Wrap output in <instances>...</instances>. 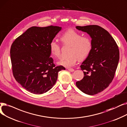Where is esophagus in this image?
<instances>
[{"mask_svg":"<svg viewBox=\"0 0 127 127\" xmlns=\"http://www.w3.org/2000/svg\"><path fill=\"white\" fill-rule=\"evenodd\" d=\"M67 69L68 70V71H69L70 72H73L74 71V70L73 68H68Z\"/></svg>","mask_w":127,"mask_h":127,"instance_id":"1","label":"esophagus"}]
</instances>
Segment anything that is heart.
I'll use <instances>...</instances> for the list:
<instances>
[{
  "label": "heart",
  "mask_w": 127,
  "mask_h": 127,
  "mask_svg": "<svg viewBox=\"0 0 127 127\" xmlns=\"http://www.w3.org/2000/svg\"><path fill=\"white\" fill-rule=\"evenodd\" d=\"M62 43L65 46L69 47V56L63 57L58 62L59 65L65 67L74 65L78 59L82 61L85 59L92 50L93 44L91 39L88 37L82 36V34L74 30L70 29L60 38ZM51 55L55 58L61 56V47L55 41H52L49 45Z\"/></svg>",
  "instance_id": "b5f03b06"
}]
</instances>
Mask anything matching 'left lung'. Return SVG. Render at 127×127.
I'll use <instances>...</instances> for the list:
<instances>
[{
  "label": "left lung",
  "mask_w": 127,
  "mask_h": 127,
  "mask_svg": "<svg viewBox=\"0 0 127 127\" xmlns=\"http://www.w3.org/2000/svg\"><path fill=\"white\" fill-rule=\"evenodd\" d=\"M92 38V50L81 65L84 77L76 82L82 92L94 95L104 90L112 82L119 59L118 47L112 35L98 25L76 26Z\"/></svg>",
  "instance_id": "1"
}]
</instances>
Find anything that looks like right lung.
I'll list each match as a JSON object with an SVG mask.
<instances>
[{
  "label": "right lung",
  "instance_id": "right-lung-1",
  "mask_svg": "<svg viewBox=\"0 0 127 127\" xmlns=\"http://www.w3.org/2000/svg\"><path fill=\"white\" fill-rule=\"evenodd\" d=\"M62 27L33 26L17 37L12 44L10 57L16 81L27 91L42 94L55 85L58 73L65 70L55 67L50 57L49 45Z\"/></svg>",
  "mask_w": 127,
  "mask_h": 127
}]
</instances>
